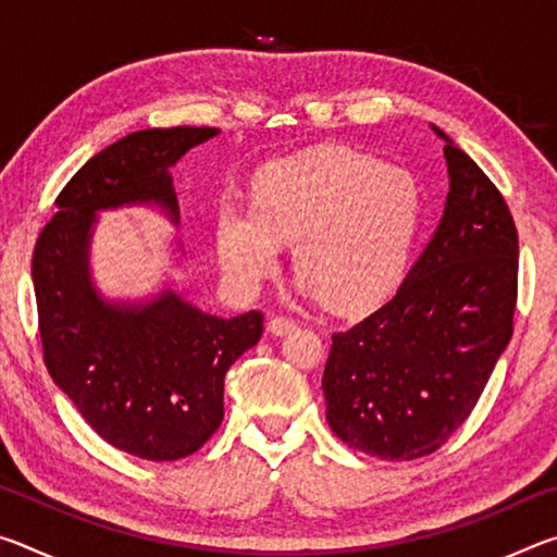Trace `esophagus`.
Segmentation results:
<instances>
[{
    "mask_svg": "<svg viewBox=\"0 0 557 557\" xmlns=\"http://www.w3.org/2000/svg\"><path fill=\"white\" fill-rule=\"evenodd\" d=\"M297 329V322L292 317H285V314H277L270 319V332L275 336H285L289 332H295Z\"/></svg>",
    "mask_w": 557,
    "mask_h": 557,
    "instance_id": "34e87169",
    "label": "esophagus"
}]
</instances>
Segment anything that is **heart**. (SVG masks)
<instances>
[{
	"instance_id": "b5f03b06",
	"label": "heart",
	"mask_w": 557,
	"mask_h": 557,
	"mask_svg": "<svg viewBox=\"0 0 557 557\" xmlns=\"http://www.w3.org/2000/svg\"><path fill=\"white\" fill-rule=\"evenodd\" d=\"M422 211V188L405 169L322 147L268 166L252 203L223 199L215 245L225 275L252 289L275 272L282 240L295 243L301 285L354 312L398 282Z\"/></svg>"
}]
</instances>
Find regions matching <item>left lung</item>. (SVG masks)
<instances>
[{
  "label": "left lung",
  "mask_w": 557,
  "mask_h": 557,
  "mask_svg": "<svg viewBox=\"0 0 557 557\" xmlns=\"http://www.w3.org/2000/svg\"><path fill=\"white\" fill-rule=\"evenodd\" d=\"M445 159L440 228L391 301L332 334L324 366L336 437L391 461L428 457L465 425L513 334V215L492 178L449 139Z\"/></svg>",
  "instance_id": "8db88e82"
}]
</instances>
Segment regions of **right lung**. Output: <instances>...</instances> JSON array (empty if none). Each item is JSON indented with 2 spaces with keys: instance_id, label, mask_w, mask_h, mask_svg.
Wrapping results in <instances>:
<instances>
[{
  "instance_id": "1",
  "label": "right lung",
  "mask_w": 557,
  "mask_h": 557,
  "mask_svg": "<svg viewBox=\"0 0 557 557\" xmlns=\"http://www.w3.org/2000/svg\"><path fill=\"white\" fill-rule=\"evenodd\" d=\"M213 135L182 125L117 139L61 188L34 248L46 369L108 445L149 461L184 459L213 437L225 371L260 342L265 317H213L174 292L147 307L106 305L88 280L90 225L100 209L149 201L178 221L169 166Z\"/></svg>"
}]
</instances>
